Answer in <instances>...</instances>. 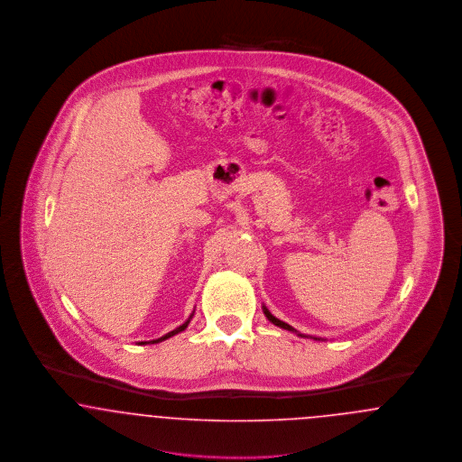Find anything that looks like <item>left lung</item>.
Wrapping results in <instances>:
<instances>
[{
  "label": "left lung",
  "mask_w": 462,
  "mask_h": 462,
  "mask_svg": "<svg viewBox=\"0 0 462 462\" xmlns=\"http://www.w3.org/2000/svg\"><path fill=\"white\" fill-rule=\"evenodd\" d=\"M263 313L264 317L273 324V326H277V328H282V329L291 330V332H296V329H292L289 324H286V322H282V320H279L277 317H273L272 313H270V310L268 308L263 307ZM298 336H303V334H298ZM305 337V336H303ZM313 339H317V337H313Z\"/></svg>",
  "instance_id": "1"
}]
</instances>
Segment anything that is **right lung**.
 <instances>
[{"label":"right lung","mask_w":462,"mask_h":462,"mask_svg":"<svg viewBox=\"0 0 462 462\" xmlns=\"http://www.w3.org/2000/svg\"><path fill=\"white\" fill-rule=\"evenodd\" d=\"M194 317V313L187 319V322H183L180 328H176L175 330H171V332H168V334H164V336H161L159 339H152V341H142V343H138V345H147V343H151V345H154V343H161V341H164V339H168V337H171V336H175L178 332H181V330L187 329V326L190 324V319Z\"/></svg>","instance_id":"obj_1"}]
</instances>
